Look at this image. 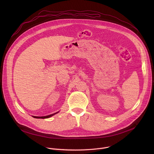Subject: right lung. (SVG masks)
Here are the masks:
<instances>
[{
  "instance_id": "1",
  "label": "right lung",
  "mask_w": 154,
  "mask_h": 154,
  "mask_svg": "<svg viewBox=\"0 0 154 154\" xmlns=\"http://www.w3.org/2000/svg\"><path fill=\"white\" fill-rule=\"evenodd\" d=\"M58 112H57V113H54V114L50 115L45 116H33V118H38V119H45V118H50V117H51V116H54V115H55V114L58 113Z\"/></svg>"
}]
</instances>
